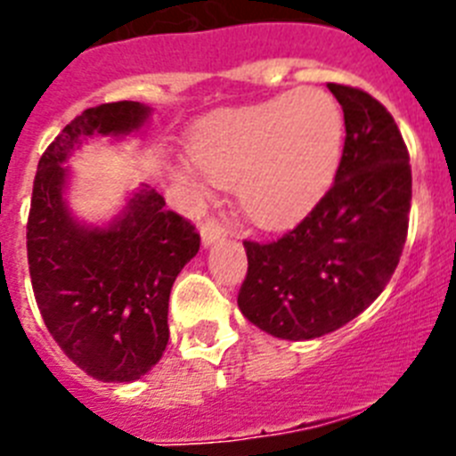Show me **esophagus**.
Instances as JSON below:
<instances>
[{"mask_svg":"<svg viewBox=\"0 0 456 456\" xmlns=\"http://www.w3.org/2000/svg\"><path fill=\"white\" fill-rule=\"evenodd\" d=\"M200 240H203L205 247L215 244V241L225 240V228L221 224H216L215 219H208L200 224Z\"/></svg>","mask_w":456,"mask_h":456,"instance_id":"obj_1","label":"esophagus"}]
</instances>
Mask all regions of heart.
<instances>
[{"instance_id":"heart-1","label":"heart","mask_w":456,"mask_h":456,"mask_svg":"<svg viewBox=\"0 0 456 456\" xmlns=\"http://www.w3.org/2000/svg\"><path fill=\"white\" fill-rule=\"evenodd\" d=\"M189 155L201 173L180 168V178L196 189L205 175L235 183L241 215L263 231H283L308 216L331 187L342 114L320 88L216 109L193 127Z\"/></svg>"}]
</instances>
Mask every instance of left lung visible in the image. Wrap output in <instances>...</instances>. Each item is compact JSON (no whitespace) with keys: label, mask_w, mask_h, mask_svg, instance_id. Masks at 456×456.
Listing matches in <instances>:
<instances>
[{"label":"left lung","mask_w":456,"mask_h":456,"mask_svg":"<svg viewBox=\"0 0 456 456\" xmlns=\"http://www.w3.org/2000/svg\"><path fill=\"white\" fill-rule=\"evenodd\" d=\"M345 114L336 183L276 241H244L237 305L283 340H313L361 315L384 292L409 232L411 164L400 127L370 93L329 84Z\"/></svg>","instance_id":"left-lung-1"}]
</instances>
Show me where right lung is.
<instances>
[{"mask_svg":"<svg viewBox=\"0 0 456 456\" xmlns=\"http://www.w3.org/2000/svg\"><path fill=\"white\" fill-rule=\"evenodd\" d=\"M151 116L141 102L91 107L66 125L38 162L27 221L31 285L47 331L72 363L98 381H136L168 342V297L200 248L184 216L143 187L104 228L68 209V159L84 139L125 136Z\"/></svg>","mask_w":456,"mask_h":456,"instance_id":"right-lung-1","label":"right lung"}]
</instances>
